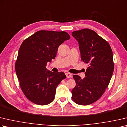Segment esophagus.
<instances>
[{"instance_id": "34e87169", "label": "esophagus", "mask_w": 127, "mask_h": 127, "mask_svg": "<svg viewBox=\"0 0 127 127\" xmlns=\"http://www.w3.org/2000/svg\"><path fill=\"white\" fill-rule=\"evenodd\" d=\"M65 75H66V78H69L71 77V74L70 73H66Z\"/></svg>"}]
</instances>
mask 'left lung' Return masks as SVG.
<instances>
[{"label":"left lung","mask_w":127,"mask_h":127,"mask_svg":"<svg viewBox=\"0 0 127 127\" xmlns=\"http://www.w3.org/2000/svg\"><path fill=\"white\" fill-rule=\"evenodd\" d=\"M71 34L79 43L82 61L88 64L84 79L73 76L76 86L71 98L77 104L89 105L103 95L109 84L114 66L113 52L108 41L93 30L85 28Z\"/></svg>","instance_id":"left-lung-1"}]
</instances>
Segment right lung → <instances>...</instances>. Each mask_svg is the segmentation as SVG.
Here are the masks:
<instances>
[{
    "label": "right lung",
    "mask_w": 127,
    "mask_h": 127,
    "mask_svg": "<svg viewBox=\"0 0 127 127\" xmlns=\"http://www.w3.org/2000/svg\"><path fill=\"white\" fill-rule=\"evenodd\" d=\"M70 38L64 31H39L23 41L15 71L20 88L31 102L44 105L54 100L57 87L66 75L62 71L52 72L45 66L55 59L59 46Z\"/></svg>",
    "instance_id": "obj_1"
}]
</instances>
